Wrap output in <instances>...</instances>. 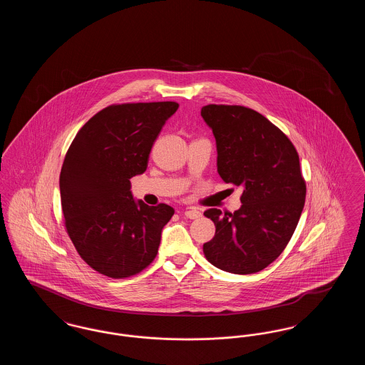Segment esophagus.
Segmentation results:
<instances>
[{
    "instance_id": "obj_1",
    "label": "esophagus",
    "mask_w": 365,
    "mask_h": 365,
    "mask_svg": "<svg viewBox=\"0 0 365 365\" xmlns=\"http://www.w3.org/2000/svg\"><path fill=\"white\" fill-rule=\"evenodd\" d=\"M201 215H202V213H201L198 209L190 208L185 210V216H186L187 219H198V217H201Z\"/></svg>"
}]
</instances>
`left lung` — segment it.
<instances>
[{"mask_svg": "<svg viewBox=\"0 0 365 365\" xmlns=\"http://www.w3.org/2000/svg\"><path fill=\"white\" fill-rule=\"evenodd\" d=\"M201 116L216 139L217 173L242 187L234 213L204 212L216 227L207 260L231 274H255L277 260L305 204L307 186L294 145L261 113L240 105H207Z\"/></svg>", "mask_w": 365, "mask_h": 365, "instance_id": "1", "label": "left lung"}]
</instances>
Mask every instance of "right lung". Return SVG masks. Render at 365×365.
I'll return each instance as SVG.
<instances>
[{"instance_id": "obj_1", "label": "right lung", "mask_w": 365, "mask_h": 365, "mask_svg": "<svg viewBox=\"0 0 365 365\" xmlns=\"http://www.w3.org/2000/svg\"><path fill=\"white\" fill-rule=\"evenodd\" d=\"M179 104L110 105L79 130L60 174L61 208L79 256L109 278L131 277L156 257L174 208L135 200L130 179L143 174L163 125Z\"/></svg>"}]
</instances>
